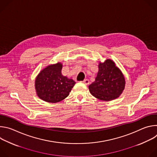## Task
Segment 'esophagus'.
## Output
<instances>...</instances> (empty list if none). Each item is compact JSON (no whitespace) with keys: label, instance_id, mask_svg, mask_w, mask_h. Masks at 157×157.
<instances>
[{"label":"esophagus","instance_id":"esophagus-1","mask_svg":"<svg viewBox=\"0 0 157 157\" xmlns=\"http://www.w3.org/2000/svg\"><path fill=\"white\" fill-rule=\"evenodd\" d=\"M82 82H83L84 84L87 85V84H89V80L88 79H85L84 80H83V81H82Z\"/></svg>","mask_w":157,"mask_h":157}]
</instances>
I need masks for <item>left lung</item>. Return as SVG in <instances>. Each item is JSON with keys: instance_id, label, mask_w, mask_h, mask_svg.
Returning a JSON list of instances; mask_svg holds the SVG:
<instances>
[{"instance_id": "8db88e82", "label": "left lung", "mask_w": 157, "mask_h": 157, "mask_svg": "<svg viewBox=\"0 0 157 157\" xmlns=\"http://www.w3.org/2000/svg\"><path fill=\"white\" fill-rule=\"evenodd\" d=\"M125 79L114 61L107 59L99 62L95 81L89 86L91 94L104 101L114 100L120 96L125 89Z\"/></svg>"}]
</instances>
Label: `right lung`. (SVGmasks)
<instances>
[{"label":"right lung","instance_id":"add662e5","mask_svg":"<svg viewBox=\"0 0 157 157\" xmlns=\"http://www.w3.org/2000/svg\"><path fill=\"white\" fill-rule=\"evenodd\" d=\"M61 62L50 64L37 75L35 87L38 97L50 103H56L68 97L76 82L61 73Z\"/></svg>","mask_w":157,"mask_h":157}]
</instances>
